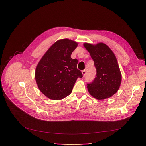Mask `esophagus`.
Wrapping results in <instances>:
<instances>
[{"label":"esophagus","mask_w":146,"mask_h":146,"mask_svg":"<svg viewBox=\"0 0 146 146\" xmlns=\"http://www.w3.org/2000/svg\"><path fill=\"white\" fill-rule=\"evenodd\" d=\"M82 74L83 76L84 77L86 76V70H82Z\"/></svg>","instance_id":"34e87169"}]
</instances>
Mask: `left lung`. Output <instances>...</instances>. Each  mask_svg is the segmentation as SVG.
Returning a JSON list of instances; mask_svg holds the SVG:
<instances>
[{"instance_id":"1","label":"left lung","mask_w":146,"mask_h":146,"mask_svg":"<svg viewBox=\"0 0 146 146\" xmlns=\"http://www.w3.org/2000/svg\"><path fill=\"white\" fill-rule=\"evenodd\" d=\"M84 46L94 61L96 77L87 84L90 94L97 99L111 97L118 90L121 74L116 57L111 49L102 43L96 45L88 43Z\"/></svg>"}]
</instances>
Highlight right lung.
Returning <instances> with one entry per match:
<instances>
[{"label":"right lung","mask_w":146,"mask_h":146,"mask_svg":"<svg viewBox=\"0 0 146 146\" xmlns=\"http://www.w3.org/2000/svg\"><path fill=\"white\" fill-rule=\"evenodd\" d=\"M78 44L68 38L59 40L41 59L35 71V79L40 91L53 100L62 99L72 92L78 77H82L77 68L78 60L72 53Z\"/></svg>","instance_id":"right-lung-1"}]
</instances>
